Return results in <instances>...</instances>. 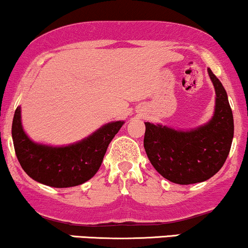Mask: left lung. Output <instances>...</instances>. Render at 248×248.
<instances>
[{
	"instance_id": "obj_1",
	"label": "left lung",
	"mask_w": 248,
	"mask_h": 248,
	"mask_svg": "<svg viewBox=\"0 0 248 248\" xmlns=\"http://www.w3.org/2000/svg\"><path fill=\"white\" fill-rule=\"evenodd\" d=\"M216 92L214 116L196 129L181 131L146 122L144 147L151 164L165 179L177 185L209 180L223 167L233 139V115L228 94L208 68Z\"/></svg>"
}]
</instances>
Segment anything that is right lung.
<instances>
[{
    "mask_svg": "<svg viewBox=\"0 0 248 248\" xmlns=\"http://www.w3.org/2000/svg\"><path fill=\"white\" fill-rule=\"evenodd\" d=\"M123 124V121L111 122L75 144L54 147L26 136L17 107L11 135L17 159L31 179L49 187L68 188L82 185L97 173L110 141Z\"/></svg>",
    "mask_w": 248,
    "mask_h": 248,
    "instance_id": "right-lung-1",
    "label": "right lung"
}]
</instances>
